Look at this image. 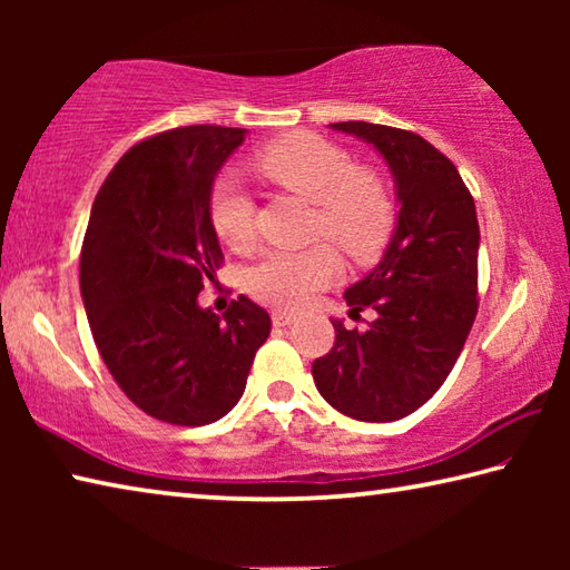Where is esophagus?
Instances as JSON below:
<instances>
[{"mask_svg":"<svg viewBox=\"0 0 570 570\" xmlns=\"http://www.w3.org/2000/svg\"><path fill=\"white\" fill-rule=\"evenodd\" d=\"M272 322H274L276 326H288V324L296 322V314L282 312V308H274V312H272Z\"/></svg>","mask_w":570,"mask_h":570,"instance_id":"esophagus-1","label":"esophagus"}]
</instances>
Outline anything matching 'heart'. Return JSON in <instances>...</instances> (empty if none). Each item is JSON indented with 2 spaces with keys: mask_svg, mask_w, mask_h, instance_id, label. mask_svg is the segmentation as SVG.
Returning <instances> with one entry per match:
<instances>
[{
  "mask_svg": "<svg viewBox=\"0 0 570 570\" xmlns=\"http://www.w3.org/2000/svg\"><path fill=\"white\" fill-rule=\"evenodd\" d=\"M266 180L316 204L314 234H322L356 262L377 256L394 220L390 190L374 173L356 170L352 156L314 132H294L268 142L250 160ZM210 224L234 250L254 246V200L234 178H218L208 198ZM340 276L334 248L272 250L246 274V288L258 302L304 308Z\"/></svg>",
  "mask_w": 570,
  "mask_h": 570,
  "instance_id": "1",
  "label": "heart"
}]
</instances>
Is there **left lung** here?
Segmentation results:
<instances>
[{
    "instance_id": "obj_1",
    "label": "left lung",
    "mask_w": 570,
    "mask_h": 570,
    "mask_svg": "<svg viewBox=\"0 0 570 570\" xmlns=\"http://www.w3.org/2000/svg\"><path fill=\"white\" fill-rule=\"evenodd\" d=\"M330 128L380 153L400 210L380 264L344 292L352 312L372 306L377 320L366 332L332 320L336 340L314 360V384L346 417L402 420L442 387L475 322V200L458 168L420 135L364 120Z\"/></svg>"
}]
</instances>
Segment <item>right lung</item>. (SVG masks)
<instances>
[{"mask_svg": "<svg viewBox=\"0 0 570 570\" xmlns=\"http://www.w3.org/2000/svg\"><path fill=\"white\" fill-rule=\"evenodd\" d=\"M244 128L188 125L138 142L105 178L80 254V294L112 380L170 424H210L236 407L266 308L240 294L218 316L198 304L220 244L208 198Z\"/></svg>", "mask_w": 570, "mask_h": 570, "instance_id": "obj_1", "label": "right lung"}]
</instances>
